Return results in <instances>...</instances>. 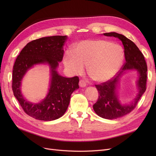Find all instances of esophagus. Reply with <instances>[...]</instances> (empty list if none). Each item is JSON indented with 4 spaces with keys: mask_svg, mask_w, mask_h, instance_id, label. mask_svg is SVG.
I'll use <instances>...</instances> for the list:
<instances>
[{
    "mask_svg": "<svg viewBox=\"0 0 156 156\" xmlns=\"http://www.w3.org/2000/svg\"><path fill=\"white\" fill-rule=\"evenodd\" d=\"M79 84L81 87H84L87 85L86 83L84 82V81H83V80H80L79 82Z\"/></svg>",
    "mask_w": 156,
    "mask_h": 156,
    "instance_id": "esophagus-1",
    "label": "esophagus"
}]
</instances>
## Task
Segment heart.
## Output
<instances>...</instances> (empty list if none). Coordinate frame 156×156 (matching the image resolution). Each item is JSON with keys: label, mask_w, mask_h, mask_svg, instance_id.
<instances>
[{"label": "heart", "mask_w": 156, "mask_h": 156, "mask_svg": "<svg viewBox=\"0 0 156 156\" xmlns=\"http://www.w3.org/2000/svg\"><path fill=\"white\" fill-rule=\"evenodd\" d=\"M124 59V51L119 44L107 40H87L75 44L72 52L66 53L64 63L75 74L81 73L87 66L91 77L102 83L115 76Z\"/></svg>", "instance_id": "b5f03b06"}]
</instances>
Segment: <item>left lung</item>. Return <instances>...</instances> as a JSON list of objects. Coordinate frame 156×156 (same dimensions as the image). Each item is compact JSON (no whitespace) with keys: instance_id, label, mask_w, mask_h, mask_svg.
Returning a JSON list of instances; mask_svg holds the SVG:
<instances>
[{"instance_id":"8db88e82","label":"left lung","mask_w":156,"mask_h":156,"mask_svg":"<svg viewBox=\"0 0 156 156\" xmlns=\"http://www.w3.org/2000/svg\"><path fill=\"white\" fill-rule=\"evenodd\" d=\"M103 35L114 36L122 41L124 48L126 58V62L114 77L106 82L95 84L100 95L98 101L93 105L94 110L100 117L112 120L128 114L136 107L140 98L146 89L147 64L144 55L137 46L126 36L116 32L104 33ZM133 69L137 70L140 73L138 82L140 90L139 94L130 105L122 106L115 93L117 83L121 73L124 70Z\"/></svg>"}]
</instances>
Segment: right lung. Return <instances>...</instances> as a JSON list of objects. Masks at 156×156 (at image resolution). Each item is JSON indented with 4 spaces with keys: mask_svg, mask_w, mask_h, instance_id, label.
Segmentation results:
<instances>
[{
    "mask_svg": "<svg viewBox=\"0 0 156 156\" xmlns=\"http://www.w3.org/2000/svg\"><path fill=\"white\" fill-rule=\"evenodd\" d=\"M66 39V36H53L32 40L21 50L14 63L12 84L13 95L26 114L35 119L51 121L63 116L68 107L71 95L79 88L77 76L64 77L56 72L58 62L63 58L62 47ZM41 63L50 64L51 82L46 98L35 105L23 98L20 90V81L28 69Z\"/></svg>",
    "mask_w": 156,
    "mask_h": 156,
    "instance_id": "right-lung-1",
    "label": "right lung"
}]
</instances>
